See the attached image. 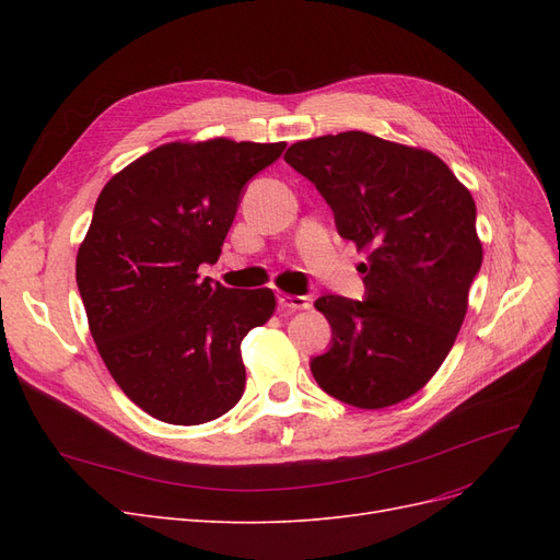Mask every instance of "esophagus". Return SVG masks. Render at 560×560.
Masks as SVG:
<instances>
[{
	"label": "esophagus",
	"instance_id": "1",
	"mask_svg": "<svg viewBox=\"0 0 560 560\" xmlns=\"http://www.w3.org/2000/svg\"><path fill=\"white\" fill-rule=\"evenodd\" d=\"M278 306L282 311H306V308H311V299L308 296H296V294L280 292L278 294Z\"/></svg>",
	"mask_w": 560,
	"mask_h": 560
}]
</instances>
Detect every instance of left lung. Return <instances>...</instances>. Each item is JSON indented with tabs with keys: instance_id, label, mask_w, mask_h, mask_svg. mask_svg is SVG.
<instances>
[{
	"instance_id": "8db88e82",
	"label": "left lung",
	"mask_w": 560,
	"mask_h": 560,
	"mask_svg": "<svg viewBox=\"0 0 560 560\" xmlns=\"http://www.w3.org/2000/svg\"><path fill=\"white\" fill-rule=\"evenodd\" d=\"M284 161L369 254L364 301H315L331 325V348L311 362L317 385L358 409L409 399L451 352L481 268L471 194L432 151L362 130L296 142Z\"/></svg>"
}]
</instances>
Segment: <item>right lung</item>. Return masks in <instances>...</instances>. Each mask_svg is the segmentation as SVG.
I'll list each match as a JSON object with an SVG mask.
<instances>
[{
    "label": "right lung",
    "mask_w": 560,
    "mask_h": 560,
    "mask_svg": "<svg viewBox=\"0 0 560 560\" xmlns=\"http://www.w3.org/2000/svg\"><path fill=\"white\" fill-rule=\"evenodd\" d=\"M284 142H167L100 191L77 254V284L100 358L126 397L171 425L231 411L245 389L241 343L276 294L200 280L238 212L245 184Z\"/></svg>",
    "instance_id": "obj_1"
}]
</instances>
